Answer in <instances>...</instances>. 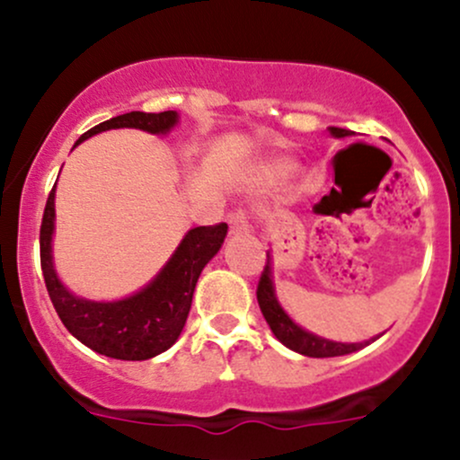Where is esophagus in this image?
<instances>
[{"label": "esophagus", "instance_id": "34e87169", "mask_svg": "<svg viewBox=\"0 0 460 460\" xmlns=\"http://www.w3.org/2000/svg\"><path fill=\"white\" fill-rule=\"evenodd\" d=\"M229 223H231V234H248V231H251V225H248L246 214L242 212V209H237L235 214H231Z\"/></svg>", "mask_w": 460, "mask_h": 460}]
</instances>
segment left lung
Instances as JSON below:
<instances>
[{
  "mask_svg": "<svg viewBox=\"0 0 460 460\" xmlns=\"http://www.w3.org/2000/svg\"><path fill=\"white\" fill-rule=\"evenodd\" d=\"M332 138H348V136H355V131H348L341 128H329ZM268 261L266 268H263L260 285H257V303H260V309L266 318L268 326L274 332L279 341L283 346H288L289 350L298 352V355L305 357H315V358H324V357H341V355H350V352L361 350L366 348L369 341H376V335L372 340L361 341V344H341V341H332V340H324V337L315 335V332L305 331L303 326H298L296 322L289 318L285 314L281 305H279L277 294H274V283H272V255L270 251L266 252Z\"/></svg>",
  "mask_w": 460,
  "mask_h": 460,
  "instance_id": "8db88e82",
  "label": "left lung"
}]
</instances>
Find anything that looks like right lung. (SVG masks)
Returning <instances> with one entry per match:
<instances>
[{
  "instance_id": "1",
  "label": "right lung",
  "mask_w": 460,
  "mask_h": 460,
  "mask_svg": "<svg viewBox=\"0 0 460 460\" xmlns=\"http://www.w3.org/2000/svg\"><path fill=\"white\" fill-rule=\"evenodd\" d=\"M179 123L175 110L160 114L128 112L94 125L79 142L108 129H142L149 134H168ZM56 229V186L47 199L43 225H40V268L47 292L60 315L62 324L75 340L99 355L120 358V361H145L168 350L181 335L186 324L194 288L209 260L220 251L226 226H194L179 242L171 260L151 279L145 288L128 298L99 303L79 298L62 285L54 268L51 240Z\"/></svg>"
}]
</instances>
